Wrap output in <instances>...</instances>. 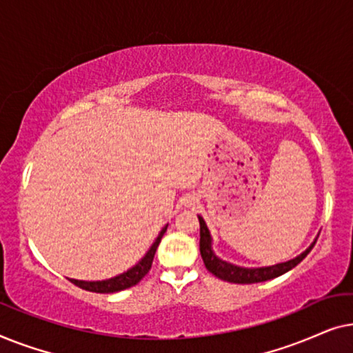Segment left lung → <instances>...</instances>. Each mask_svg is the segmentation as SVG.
Segmentation results:
<instances>
[{
    "label": "left lung",
    "instance_id": "1",
    "mask_svg": "<svg viewBox=\"0 0 353 353\" xmlns=\"http://www.w3.org/2000/svg\"><path fill=\"white\" fill-rule=\"evenodd\" d=\"M199 223H201L199 248H201V255H202V260H204L205 268L209 270L212 274H215L216 278L223 279V281H228V283L252 284V283L268 281V279L281 276V274H284L286 272H289V270L296 267V265L301 263L316 243L315 241V243H313L305 252H302L296 259L289 260V262L273 265V267H263V268H243V267H236V265H231L228 262H223V260H220L214 252H212L210 234L205 226V221L202 220V216H199Z\"/></svg>",
    "mask_w": 353,
    "mask_h": 353
}]
</instances>
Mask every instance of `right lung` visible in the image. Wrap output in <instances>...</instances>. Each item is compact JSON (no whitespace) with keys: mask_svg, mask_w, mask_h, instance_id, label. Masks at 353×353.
<instances>
[{"mask_svg":"<svg viewBox=\"0 0 353 353\" xmlns=\"http://www.w3.org/2000/svg\"><path fill=\"white\" fill-rule=\"evenodd\" d=\"M165 231H167V226L161 231V234H159L156 243L152 244V248L149 249V252L146 255H144V259L141 260V262H139L137 267L128 270L127 273L119 274V276H115V278L105 279V281H79V279H70V281L74 283L75 286L85 289V291L99 292V294L119 292V291H123V289H128V288L134 286V284H138L139 281H141V279L149 273V270H151L154 255H156V250H157V245H159V243H161L162 236H163V233H165Z\"/></svg>","mask_w":353,"mask_h":353,"instance_id":"1","label":"right lung"}]
</instances>
